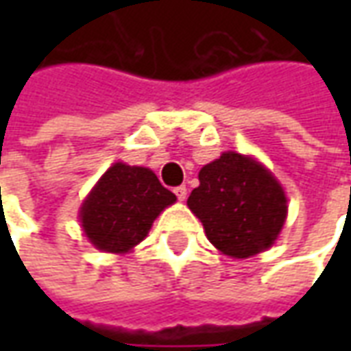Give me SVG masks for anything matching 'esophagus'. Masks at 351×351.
I'll list each match as a JSON object with an SVG mask.
<instances>
[{"label": "esophagus", "instance_id": "esophagus-1", "mask_svg": "<svg viewBox=\"0 0 351 351\" xmlns=\"http://www.w3.org/2000/svg\"><path fill=\"white\" fill-rule=\"evenodd\" d=\"M175 195L178 197V201H186V197H188V188L186 186H176Z\"/></svg>", "mask_w": 351, "mask_h": 351}]
</instances>
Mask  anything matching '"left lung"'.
Here are the masks:
<instances>
[{
	"label": "left lung",
	"instance_id": "obj_1",
	"mask_svg": "<svg viewBox=\"0 0 351 351\" xmlns=\"http://www.w3.org/2000/svg\"><path fill=\"white\" fill-rule=\"evenodd\" d=\"M188 206L206 239L235 259L271 248L287 216L282 184L258 160L237 152H223L199 171Z\"/></svg>",
	"mask_w": 351,
	"mask_h": 351
}]
</instances>
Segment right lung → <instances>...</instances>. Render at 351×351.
<instances>
[{"label": "right lung", "instance_id": "right-lung-1", "mask_svg": "<svg viewBox=\"0 0 351 351\" xmlns=\"http://www.w3.org/2000/svg\"><path fill=\"white\" fill-rule=\"evenodd\" d=\"M175 201V193L161 186L154 171L118 161L84 199L80 226L97 250L125 254L148 235L154 220Z\"/></svg>", "mask_w": 351, "mask_h": 351}]
</instances>
